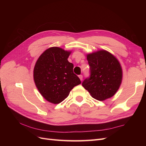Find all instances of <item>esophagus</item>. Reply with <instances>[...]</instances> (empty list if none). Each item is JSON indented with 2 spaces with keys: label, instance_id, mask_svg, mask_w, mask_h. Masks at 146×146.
<instances>
[{
  "label": "esophagus",
  "instance_id": "1",
  "mask_svg": "<svg viewBox=\"0 0 146 146\" xmlns=\"http://www.w3.org/2000/svg\"><path fill=\"white\" fill-rule=\"evenodd\" d=\"M79 78L80 80L82 81V79H83V76L80 74V75H79Z\"/></svg>",
  "mask_w": 146,
  "mask_h": 146
}]
</instances>
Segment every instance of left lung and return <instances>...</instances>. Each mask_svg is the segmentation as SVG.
Segmentation results:
<instances>
[{
    "label": "left lung",
    "mask_w": 146,
    "mask_h": 146,
    "mask_svg": "<svg viewBox=\"0 0 146 146\" xmlns=\"http://www.w3.org/2000/svg\"><path fill=\"white\" fill-rule=\"evenodd\" d=\"M90 76L82 86L92 97L103 101L112 97L119 89L122 80V69L112 54L100 50L86 55Z\"/></svg>",
    "instance_id": "8db88e82"
}]
</instances>
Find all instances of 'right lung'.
I'll use <instances>...</instances> for the list:
<instances>
[{"label":"right lung","mask_w":146,"mask_h":146,"mask_svg":"<svg viewBox=\"0 0 146 146\" xmlns=\"http://www.w3.org/2000/svg\"><path fill=\"white\" fill-rule=\"evenodd\" d=\"M71 52L52 47L45 50L36 61L33 72L35 86L49 102H61L74 86L81 83L73 73V64L67 60Z\"/></svg>","instance_id":"right-lung-1"}]
</instances>
